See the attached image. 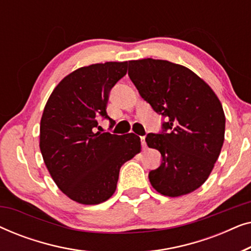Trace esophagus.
<instances>
[{"label": "esophagus", "mask_w": 251, "mask_h": 251, "mask_svg": "<svg viewBox=\"0 0 251 251\" xmlns=\"http://www.w3.org/2000/svg\"><path fill=\"white\" fill-rule=\"evenodd\" d=\"M140 142H142V146H143V149H145V147H146L145 136H142V137H140Z\"/></svg>", "instance_id": "34e87169"}]
</instances>
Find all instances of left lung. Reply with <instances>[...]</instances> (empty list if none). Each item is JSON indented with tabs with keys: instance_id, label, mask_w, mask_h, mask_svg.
I'll list each match as a JSON object with an SVG mask.
<instances>
[{
	"instance_id": "obj_1",
	"label": "left lung",
	"mask_w": 251,
	"mask_h": 251,
	"mask_svg": "<svg viewBox=\"0 0 251 251\" xmlns=\"http://www.w3.org/2000/svg\"><path fill=\"white\" fill-rule=\"evenodd\" d=\"M128 74L144 100L167 118L162 132L146 136L147 146L162 155L160 167L150 171L151 184L166 197L191 193L208 179L221 154V101L194 72L168 60H130Z\"/></svg>"
}]
</instances>
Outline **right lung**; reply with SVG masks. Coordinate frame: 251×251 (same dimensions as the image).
Masks as SVG:
<instances>
[{"mask_svg":"<svg viewBox=\"0 0 251 251\" xmlns=\"http://www.w3.org/2000/svg\"><path fill=\"white\" fill-rule=\"evenodd\" d=\"M126 70L128 61L77 68L58 83L44 107L40 125L43 161L59 190L77 203L108 200L120 168L142 150L140 138L132 132L96 131L100 116L112 123L106 112L108 95Z\"/></svg>","mask_w":251,"mask_h":251,"instance_id":"obj_1","label":"right lung"}]
</instances>
